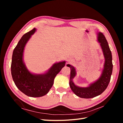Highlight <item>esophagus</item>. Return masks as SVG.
Returning <instances> with one entry per match:
<instances>
[{
  "instance_id": "esophagus-1",
  "label": "esophagus",
  "mask_w": 123,
  "mask_h": 123,
  "mask_svg": "<svg viewBox=\"0 0 123 123\" xmlns=\"http://www.w3.org/2000/svg\"><path fill=\"white\" fill-rule=\"evenodd\" d=\"M73 62V59L71 58H70V57H69V58H68V59H67V62H68V63H72V62Z\"/></svg>"
}]
</instances>
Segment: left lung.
I'll list each match as a JSON object with an SVG mask.
<instances>
[{
    "label": "left lung",
    "instance_id": "obj_1",
    "mask_svg": "<svg viewBox=\"0 0 123 123\" xmlns=\"http://www.w3.org/2000/svg\"><path fill=\"white\" fill-rule=\"evenodd\" d=\"M98 41L103 51L105 63L101 75L94 82L89 85L87 87L77 86L73 81L76 74L75 68L70 65H67L71 70L70 87L74 94L81 98H91L101 94L106 90L110 82L113 69L112 54L105 37L101 32L98 33Z\"/></svg>",
    "mask_w": 123,
    "mask_h": 123
}]
</instances>
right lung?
Listing matches in <instances>:
<instances>
[{
	"label": "right lung",
	"instance_id": "1",
	"mask_svg": "<svg viewBox=\"0 0 123 123\" xmlns=\"http://www.w3.org/2000/svg\"><path fill=\"white\" fill-rule=\"evenodd\" d=\"M36 31L34 28L22 36L14 49L11 67L13 80L17 88L32 98L41 97L48 93L52 87L55 76L66 64L65 61L55 63L43 74L29 71L24 62V52L26 44Z\"/></svg>",
	"mask_w": 123,
	"mask_h": 123
}]
</instances>
